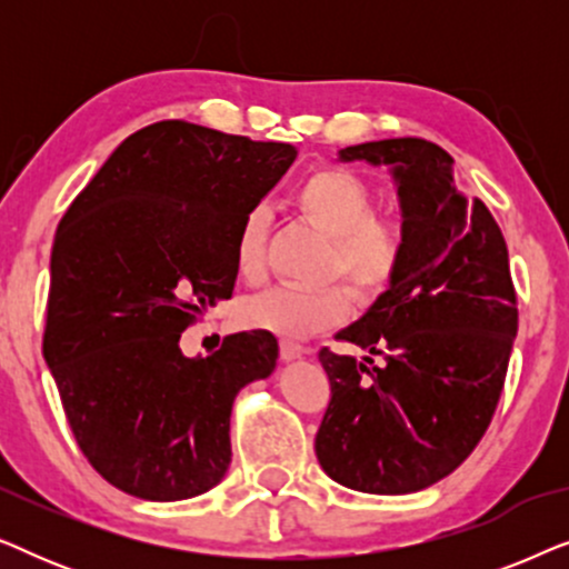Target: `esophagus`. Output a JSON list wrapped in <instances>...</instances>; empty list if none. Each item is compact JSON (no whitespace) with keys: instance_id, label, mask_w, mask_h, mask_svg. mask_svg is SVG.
Listing matches in <instances>:
<instances>
[{"instance_id":"34e87169","label":"esophagus","mask_w":569,"mask_h":569,"mask_svg":"<svg viewBox=\"0 0 569 569\" xmlns=\"http://www.w3.org/2000/svg\"><path fill=\"white\" fill-rule=\"evenodd\" d=\"M302 355H306V347L298 345V341H290V339L279 341V357H282V360L290 362V360H298Z\"/></svg>"}]
</instances>
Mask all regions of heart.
Masks as SVG:
<instances>
[{
    "label": "heart",
    "mask_w": 569,
    "mask_h": 569,
    "mask_svg": "<svg viewBox=\"0 0 569 569\" xmlns=\"http://www.w3.org/2000/svg\"><path fill=\"white\" fill-rule=\"evenodd\" d=\"M292 209L302 222L329 238L321 261L323 279H345L360 300L378 298L399 274L407 251L401 217L378 212V193L362 176L339 166L308 173L292 193ZM269 212L253 207L240 217L232 236L238 277L259 284L267 277ZM349 316L345 287H274L240 306V321L284 339H306Z\"/></svg>",
    "instance_id": "heart-1"
}]
</instances>
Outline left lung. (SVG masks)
<instances>
[{
    "label": "left lung",
    "instance_id": "left-lung-1",
    "mask_svg": "<svg viewBox=\"0 0 569 569\" xmlns=\"http://www.w3.org/2000/svg\"><path fill=\"white\" fill-rule=\"evenodd\" d=\"M341 160L393 168L407 251L376 306L337 333L368 357L318 352L331 399L316 456L357 492L409 495L456 471L485 438L518 333V295L500 224L485 201L456 191L442 147L380 139L347 147Z\"/></svg>",
    "mask_w": 569,
    "mask_h": 569
}]
</instances>
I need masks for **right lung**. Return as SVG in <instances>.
Here are the masks:
<instances>
[{
    "instance_id": "right-lung-1",
    "label": "right lung",
    "mask_w": 569,
    "mask_h": 569,
    "mask_svg": "<svg viewBox=\"0 0 569 569\" xmlns=\"http://www.w3.org/2000/svg\"><path fill=\"white\" fill-rule=\"evenodd\" d=\"M298 150L189 121L116 147L61 217L43 357L88 463L121 492L173 502L230 466L236 393L271 376L274 333L186 357L181 333L236 287L232 236Z\"/></svg>"
}]
</instances>
